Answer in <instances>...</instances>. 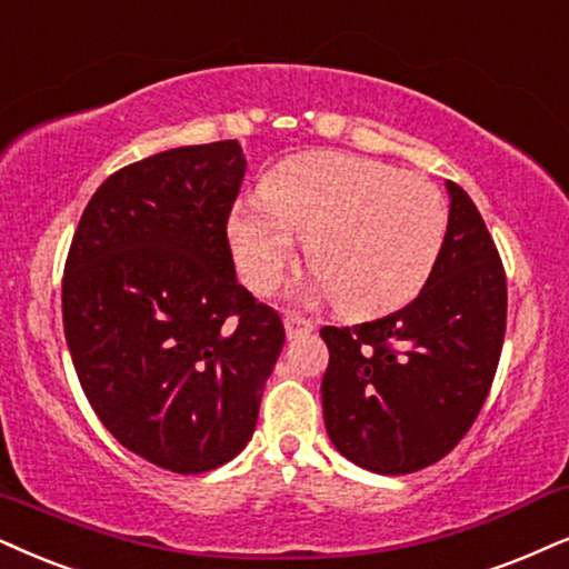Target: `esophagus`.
Returning <instances> with one entry per match:
<instances>
[{"label":"esophagus","instance_id":"1","mask_svg":"<svg viewBox=\"0 0 569 569\" xmlns=\"http://www.w3.org/2000/svg\"><path fill=\"white\" fill-rule=\"evenodd\" d=\"M283 322H286V333H289V338L307 336V333H312V330H315V322L312 320L301 318V315H293V312L286 315Z\"/></svg>","mask_w":569,"mask_h":569}]
</instances>
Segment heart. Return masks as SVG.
<instances>
[{
	"label": "heart",
	"instance_id": "heart-1",
	"mask_svg": "<svg viewBox=\"0 0 569 569\" xmlns=\"http://www.w3.org/2000/svg\"><path fill=\"white\" fill-rule=\"evenodd\" d=\"M307 268L347 315H378L412 299L436 268L446 204L426 178L347 154H305L264 181V201L241 199L228 236L254 291L276 289L297 243Z\"/></svg>",
	"mask_w": 569,
	"mask_h": 569
}]
</instances>
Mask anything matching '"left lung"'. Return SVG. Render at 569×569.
<instances>
[{
	"instance_id": "left-lung-1",
	"label": "left lung",
	"mask_w": 569,
	"mask_h": 569,
	"mask_svg": "<svg viewBox=\"0 0 569 569\" xmlns=\"http://www.w3.org/2000/svg\"><path fill=\"white\" fill-rule=\"evenodd\" d=\"M436 268L407 307L320 330L330 359L322 417L349 462L407 476L438 462L472 428L507 330V276L478 207L457 183Z\"/></svg>"
}]
</instances>
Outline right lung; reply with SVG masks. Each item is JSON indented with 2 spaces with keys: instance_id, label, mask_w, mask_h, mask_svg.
<instances>
[{
  "instance_id": "obj_1",
  "label": "right lung",
  "mask_w": 569,
  "mask_h": 569,
  "mask_svg": "<svg viewBox=\"0 0 569 569\" xmlns=\"http://www.w3.org/2000/svg\"><path fill=\"white\" fill-rule=\"evenodd\" d=\"M241 143L178 147L112 172L78 222L62 322L102 426L162 470L231 462L283 349L276 309L236 278L228 218Z\"/></svg>"
}]
</instances>
